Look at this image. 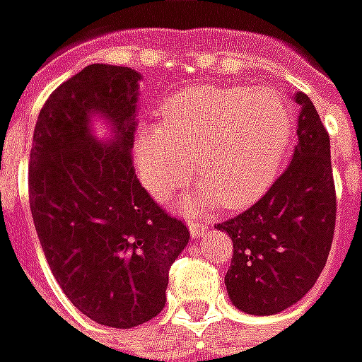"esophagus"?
<instances>
[{"label": "esophagus", "mask_w": 362, "mask_h": 362, "mask_svg": "<svg viewBox=\"0 0 362 362\" xmlns=\"http://www.w3.org/2000/svg\"><path fill=\"white\" fill-rule=\"evenodd\" d=\"M187 225H189V231H191V237H193V239H201V237L207 233V229H209L205 223H199V221H189Z\"/></svg>", "instance_id": "34e87169"}]
</instances>
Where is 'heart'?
<instances>
[{
  "label": "heart",
  "mask_w": 362,
  "mask_h": 362,
  "mask_svg": "<svg viewBox=\"0 0 362 362\" xmlns=\"http://www.w3.org/2000/svg\"><path fill=\"white\" fill-rule=\"evenodd\" d=\"M161 121L135 133V165L145 189L161 197L193 169L203 179L195 193L177 201L199 209L211 197L221 207L243 205L277 173L291 139V113L269 89L193 85L161 105Z\"/></svg>",
  "instance_id": "heart-1"
}]
</instances>
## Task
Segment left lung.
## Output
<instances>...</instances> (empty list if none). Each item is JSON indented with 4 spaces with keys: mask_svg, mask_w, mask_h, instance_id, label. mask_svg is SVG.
I'll list each match as a JSON object with an SVG mask.
<instances>
[{
    "mask_svg": "<svg viewBox=\"0 0 362 362\" xmlns=\"http://www.w3.org/2000/svg\"><path fill=\"white\" fill-rule=\"evenodd\" d=\"M295 153L253 207L217 225L233 241L225 287L231 303L249 315H277L300 300L331 251L334 233L331 141L313 101L297 91Z\"/></svg>",
    "mask_w": 362,
    "mask_h": 362,
    "instance_id": "1",
    "label": "left lung"
}]
</instances>
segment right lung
<instances>
[{
    "mask_svg": "<svg viewBox=\"0 0 362 362\" xmlns=\"http://www.w3.org/2000/svg\"><path fill=\"white\" fill-rule=\"evenodd\" d=\"M139 81L129 67L87 65L45 101L29 159V205L51 273L85 317L113 329L163 311L169 267L189 243L133 169ZM97 118L107 138L95 135Z\"/></svg>",
    "mask_w": 362,
    "mask_h": 362,
    "instance_id": "1",
    "label": "right lung"
}]
</instances>
